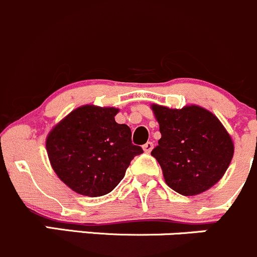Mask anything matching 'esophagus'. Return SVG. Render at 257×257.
Returning <instances> with one entry per match:
<instances>
[{
    "label": "esophagus",
    "instance_id": "esophagus-1",
    "mask_svg": "<svg viewBox=\"0 0 257 257\" xmlns=\"http://www.w3.org/2000/svg\"><path fill=\"white\" fill-rule=\"evenodd\" d=\"M153 148H154V144H153L152 142H147V143L143 145V149H144L145 153H150V152H152Z\"/></svg>",
    "mask_w": 257,
    "mask_h": 257
}]
</instances>
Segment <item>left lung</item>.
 <instances>
[{
    "label": "left lung",
    "instance_id": "1",
    "mask_svg": "<svg viewBox=\"0 0 257 257\" xmlns=\"http://www.w3.org/2000/svg\"><path fill=\"white\" fill-rule=\"evenodd\" d=\"M162 138L152 150L168 185L181 195H198L221 179L234 155L226 129L198 105L170 109L153 104Z\"/></svg>",
    "mask_w": 257,
    "mask_h": 257
}]
</instances>
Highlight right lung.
<instances>
[{
    "instance_id": "obj_1",
    "label": "right lung",
    "mask_w": 257,
    "mask_h": 257,
    "mask_svg": "<svg viewBox=\"0 0 257 257\" xmlns=\"http://www.w3.org/2000/svg\"><path fill=\"white\" fill-rule=\"evenodd\" d=\"M118 109L83 105L69 113L48 134L46 148L58 178L80 195L110 193L136 155L131 128L114 119Z\"/></svg>"
}]
</instances>
